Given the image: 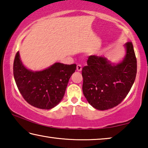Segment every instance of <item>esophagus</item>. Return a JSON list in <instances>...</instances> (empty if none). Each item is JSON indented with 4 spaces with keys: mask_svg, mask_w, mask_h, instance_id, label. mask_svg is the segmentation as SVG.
<instances>
[{
    "mask_svg": "<svg viewBox=\"0 0 148 148\" xmlns=\"http://www.w3.org/2000/svg\"><path fill=\"white\" fill-rule=\"evenodd\" d=\"M76 69H77V71H78V72L82 71V65L81 64H77V66H76Z\"/></svg>",
    "mask_w": 148,
    "mask_h": 148,
    "instance_id": "obj_1",
    "label": "esophagus"
}]
</instances>
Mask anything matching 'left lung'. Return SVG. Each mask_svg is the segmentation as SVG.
Returning <instances> with one entry per match:
<instances>
[{
    "label": "left lung",
    "mask_w": 148,
    "mask_h": 148,
    "mask_svg": "<svg viewBox=\"0 0 148 148\" xmlns=\"http://www.w3.org/2000/svg\"><path fill=\"white\" fill-rule=\"evenodd\" d=\"M125 47L126 55L119 63H111L104 57L91 56L82 69L84 95L95 109L106 110L117 106L134 84L136 58L132 42H127Z\"/></svg>",
    "instance_id": "left-lung-1"
}]
</instances>
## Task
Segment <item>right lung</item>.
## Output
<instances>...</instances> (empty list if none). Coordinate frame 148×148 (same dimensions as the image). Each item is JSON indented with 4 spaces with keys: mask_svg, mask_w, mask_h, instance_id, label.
Listing matches in <instances>:
<instances>
[{
    "mask_svg": "<svg viewBox=\"0 0 148 148\" xmlns=\"http://www.w3.org/2000/svg\"><path fill=\"white\" fill-rule=\"evenodd\" d=\"M76 64L56 62L41 71H32L22 63L17 51L14 62V76L20 93L31 106L49 110L64 97L69 79Z\"/></svg>",
    "mask_w": 148,
    "mask_h": 148,
    "instance_id": "add662e5",
    "label": "right lung"
}]
</instances>
